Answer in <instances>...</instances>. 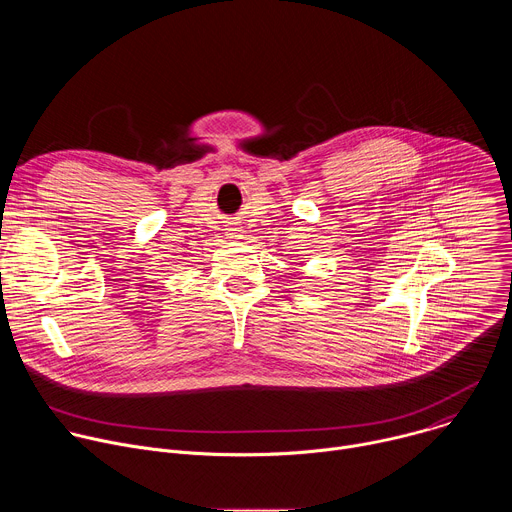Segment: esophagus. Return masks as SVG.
<instances>
[{
  "label": "esophagus",
  "instance_id": "1",
  "mask_svg": "<svg viewBox=\"0 0 512 512\" xmlns=\"http://www.w3.org/2000/svg\"><path fill=\"white\" fill-rule=\"evenodd\" d=\"M229 237H231V239H241V229H239V227H231V229H229Z\"/></svg>",
  "mask_w": 512,
  "mask_h": 512
}]
</instances>
